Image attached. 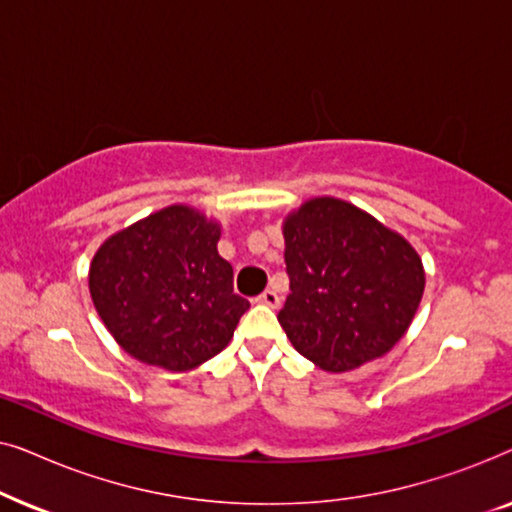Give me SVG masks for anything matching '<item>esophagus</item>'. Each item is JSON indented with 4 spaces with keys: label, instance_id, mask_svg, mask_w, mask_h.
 Returning a JSON list of instances; mask_svg holds the SVG:
<instances>
[{
    "label": "esophagus",
    "instance_id": "esophagus-1",
    "mask_svg": "<svg viewBox=\"0 0 512 512\" xmlns=\"http://www.w3.org/2000/svg\"><path fill=\"white\" fill-rule=\"evenodd\" d=\"M256 303H261V305H268V307H279V303H282V298H279V293L277 291H272V289H265L261 296L256 298Z\"/></svg>",
    "mask_w": 512,
    "mask_h": 512
}]
</instances>
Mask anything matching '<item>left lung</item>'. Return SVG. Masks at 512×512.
<instances>
[{
    "label": "left lung",
    "instance_id": "8db88e82",
    "mask_svg": "<svg viewBox=\"0 0 512 512\" xmlns=\"http://www.w3.org/2000/svg\"><path fill=\"white\" fill-rule=\"evenodd\" d=\"M286 303L277 319L305 359L347 373L408 331L424 296L415 247L352 202L310 198L284 216Z\"/></svg>",
    "mask_w": 512,
    "mask_h": 512
}]
</instances>
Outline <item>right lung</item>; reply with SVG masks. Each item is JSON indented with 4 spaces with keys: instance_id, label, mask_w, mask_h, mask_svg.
<instances>
[{
    "instance_id": "right-lung-1",
    "label": "right lung",
    "mask_w": 512,
    "mask_h": 512,
    "mask_svg": "<svg viewBox=\"0 0 512 512\" xmlns=\"http://www.w3.org/2000/svg\"><path fill=\"white\" fill-rule=\"evenodd\" d=\"M219 240V221L170 205L100 244L90 298L132 359L186 373L228 347L249 300L233 293V265L219 256Z\"/></svg>"
}]
</instances>
